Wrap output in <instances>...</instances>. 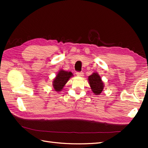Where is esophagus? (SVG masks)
<instances>
[{
	"label": "esophagus",
	"mask_w": 148,
	"mask_h": 148,
	"mask_svg": "<svg viewBox=\"0 0 148 148\" xmlns=\"http://www.w3.org/2000/svg\"><path fill=\"white\" fill-rule=\"evenodd\" d=\"M76 75L77 76H83V75H84V73L83 72H76Z\"/></svg>",
	"instance_id": "obj_1"
}]
</instances>
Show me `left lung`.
Returning <instances> with one entry per match:
<instances>
[{"label":"left lung","mask_w":148,"mask_h":148,"mask_svg":"<svg viewBox=\"0 0 148 148\" xmlns=\"http://www.w3.org/2000/svg\"><path fill=\"white\" fill-rule=\"evenodd\" d=\"M89 83L93 92L95 95H99L101 93L103 89V83L101 78L97 73H93L88 77Z\"/></svg>","instance_id":"left-lung-1"}]
</instances>
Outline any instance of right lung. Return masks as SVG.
Segmentation results:
<instances>
[{
	"mask_svg": "<svg viewBox=\"0 0 148 148\" xmlns=\"http://www.w3.org/2000/svg\"><path fill=\"white\" fill-rule=\"evenodd\" d=\"M73 76V74L71 72H67L65 71L61 70L58 74L56 75V77L55 78L54 81H53V88L56 92L61 91L65 83L67 82L69 78Z\"/></svg>",
	"mask_w": 148,
	"mask_h": 148,
	"instance_id": "1",
	"label": "right lung"
}]
</instances>
